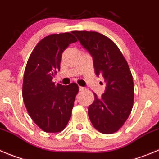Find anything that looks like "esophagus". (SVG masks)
Returning <instances> with one entry per match:
<instances>
[{
    "mask_svg": "<svg viewBox=\"0 0 159 159\" xmlns=\"http://www.w3.org/2000/svg\"><path fill=\"white\" fill-rule=\"evenodd\" d=\"M79 90H80V91H83V90H84L85 89H84V87H79Z\"/></svg>",
    "mask_w": 159,
    "mask_h": 159,
    "instance_id": "1",
    "label": "esophagus"
}]
</instances>
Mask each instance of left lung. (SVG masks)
Instances as JSON below:
<instances>
[{"label":"left lung","instance_id":"left-lung-1","mask_svg":"<svg viewBox=\"0 0 159 159\" xmlns=\"http://www.w3.org/2000/svg\"><path fill=\"white\" fill-rule=\"evenodd\" d=\"M93 58L97 76H103L105 91L89 106L88 115L99 132H117L129 117L134 100L133 76L127 61L116 43L106 36L93 31H72Z\"/></svg>","mask_w":159,"mask_h":159}]
</instances>
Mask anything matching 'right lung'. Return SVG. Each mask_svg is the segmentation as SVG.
<instances>
[{
    "label": "right lung",
    "mask_w": 159,
    "mask_h": 159,
    "mask_svg": "<svg viewBox=\"0 0 159 159\" xmlns=\"http://www.w3.org/2000/svg\"><path fill=\"white\" fill-rule=\"evenodd\" d=\"M76 41L71 33L51 34L37 43L27 61L22 98L31 119L44 132H61L71 118L78 85H56L52 79L60 70L63 51Z\"/></svg>",
    "instance_id": "add662e5"
}]
</instances>
